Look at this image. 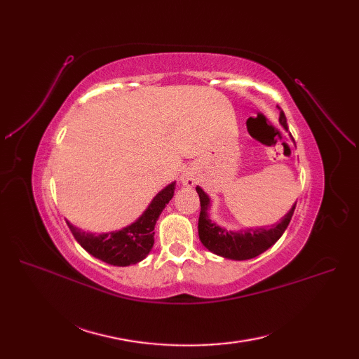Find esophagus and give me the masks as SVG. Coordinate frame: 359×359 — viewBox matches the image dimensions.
I'll return each instance as SVG.
<instances>
[{
    "instance_id": "1",
    "label": "esophagus",
    "mask_w": 359,
    "mask_h": 359,
    "mask_svg": "<svg viewBox=\"0 0 359 359\" xmlns=\"http://www.w3.org/2000/svg\"><path fill=\"white\" fill-rule=\"evenodd\" d=\"M181 184L186 187H193L196 184V177L191 170H184V173L181 175Z\"/></svg>"
}]
</instances>
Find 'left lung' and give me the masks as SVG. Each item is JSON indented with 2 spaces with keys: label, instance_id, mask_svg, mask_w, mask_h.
I'll return each mask as SVG.
<instances>
[{
  "label": "left lung",
  "instance_id": "obj_1",
  "mask_svg": "<svg viewBox=\"0 0 359 359\" xmlns=\"http://www.w3.org/2000/svg\"><path fill=\"white\" fill-rule=\"evenodd\" d=\"M278 121L287 132L286 116L283 112L280 114ZM293 144H295V140H293ZM196 191L201 199V214L198 224L201 243L208 248L211 253L232 260L253 259L259 255H262L271 245H274L280 240V236L287 229L293 211H295L297 206L295 202L292 205V208L281 217V220L273 226H259L247 227V229L240 231H229L211 220L208 212L211 208V199L208 194H206L199 186L196 187Z\"/></svg>",
  "mask_w": 359,
  "mask_h": 359
}]
</instances>
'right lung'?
Instances as JSON below:
<instances>
[{
	"instance_id": "right-lung-1",
	"label": "right lung",
	"mask_w": 359,
	"mask_h": 359,
	"mask_svg": "<svg viewBox=\"0 0 359 359\" xmlns=\"http://www.w3.org/2000/svg\"><path fill=\"white\" fill-rule=\"evenodd\" d=\"M173 191H175V181L156 194L137 220L119 231L93 233L73 226L69 220L66 222L74 240L95 259L114 266L135 265L144 260L153 248L156 223L161 211L173 198Z\"/></svg>"
}]
</instances>
